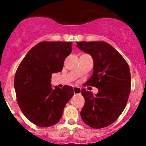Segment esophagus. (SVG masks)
Listing matches in <instances>:
<instances>
[{"label":"esophagus","instance_id":"obj_1","mask_svg":"<svg viewBox=\"0 0 146 146\" xmlns=\"http://www.w3.org/2000/svg\"><path fill=\"white\" fill-rule=\"evenodd\" d=\"M74 93L76 94H80L81 93V88L79 87H74Z\"/></svg>","mask_w":146,"mask_h":146}]
</instances>
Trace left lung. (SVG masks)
Instances as JSON below:
<instances>
[{
    "instance_id": "8db88e82",
    "label": "left lung",
    "mask_w": 146,
    "mask_h": 146,
    "mask_svg": "<svg viewBox=\"0 0 146 146\" xmlns=\"http://www.w3.org/2000/svg\"><path fill=\"white\" fill-rule=\"evenodd\" d=\"M80 50L89 54L94 61V72L85 84L94 86L93 96L85 88L81 93L85 104L80 115L84 122L100 129L113 123L127 104L131 88L129 66L120 54L105 42H77Z\"/></svg>"
}]
</instances>
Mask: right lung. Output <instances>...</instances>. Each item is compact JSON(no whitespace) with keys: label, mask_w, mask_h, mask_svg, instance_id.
Instances as JSON below:
<instances>
[{"label":"right lung","mask_w":146,"mask_h":146,"mask_svg":"<svg viewBox=\"0 0 146 146\" xmlns=\"http://www.w3.org/2000/svg\"><path fill=\"white\" fill-rule=\"evenodd\" d=\"M71 42H41L30 50L16 72L14 86L17 103L26 117L40 127L58 122L73 88L51 85L54 73L62 70L71 53Z\"/></svg>","instance_id":"right-lung-1"}]
</instances>
